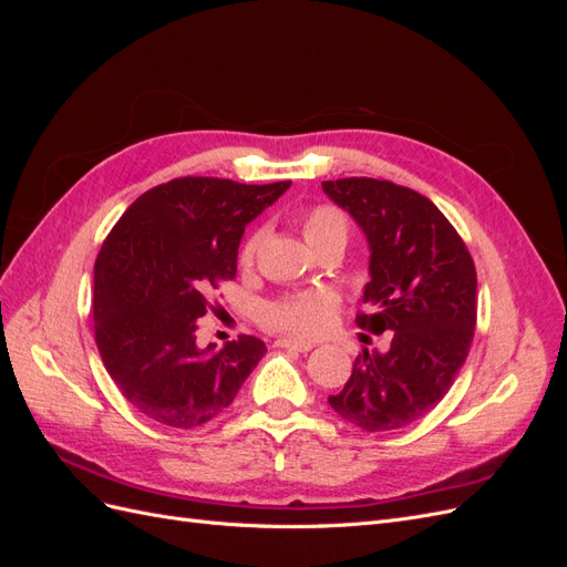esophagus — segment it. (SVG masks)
<instances>
[{
  "mask_svg": "<svg viewBox=\"0 0 567 567\" xmlns=\"http://www.w3.org/2000/svg\"><path fill=\"white\" fill-rule=\"evenodd\" d=\"M277 348H286V350H296V352H310L315 346L307 340H298V338H279Z\"/></svg>",
  "mask_w": 567,
  "mask_h": 567,
  "instance_id": "1",
  "label": "esophagus"
}]
</instances>
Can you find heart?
<instances>
[{
    "instance_id": "heart-1",
    "label": "heart",
    "mask_w": 567,
    "mask_h": 567,
    "mask_svg": "<svg viewBox=\"0 0 567 567\" xmlns=\"http://www.w3.org/2000/svg\"><path fill=\"white\" fill-rule=\"evenodd\" d=\"M300 227L315 250L329 246V244H342L346 246L350 234V221L340 208L329 203L312 205L300 215ZM262 244V231H252L246 244L241 246V255L238 262L241 267H250L255 262L257 248ZM338 312V298L331 290L312 288V290H298V293H288L279 300L269 302L262 310V321L269 329L286 331L290 336L312 338L321 336L333 326Z\"/></svg>"
}]
</instances>
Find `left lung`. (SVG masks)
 <instances>
[{"mask_svg": "<svg viewBox=\"0 0 567 567\" xmlns=\"http://www.w3.org/2000/svg\"><path fill=\"white\" fill-rule=\"evenodd\" d=\"M348 210L371 250L357 326L392 331L385 354L364 350L346 388L331 394L336 414L367 433L398 431L425 416L450 392L475 329V265L433 200L414 188L371 177L321 182Z\"/></svg>", "mask_w": 567, "mask_h": 567, "instance_id": "8db88e82", "label": "left lung"}]
</instances>
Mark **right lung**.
I'll return each mask as SVG.
<instances>
[{
	"label": "right lung",
	"instance_id": "add662e5",
	"mask_svg": "<svg viewBox=\"0 0 567 567\" xmlns=\"http://www.w3.org/2000/svg\"><path fill=\"white\" fill-rule=\"evenodd\" d=\"M290 182L238 184L182 177L136 198L94 265V338L109 375L144 416L196 427L225 411L267 348L238 336L198 348V319L221 281L236 277L250 221Z\"/></svg>",
	"mask_w": 567,
	"mask_h": 567
}]
</instances>
